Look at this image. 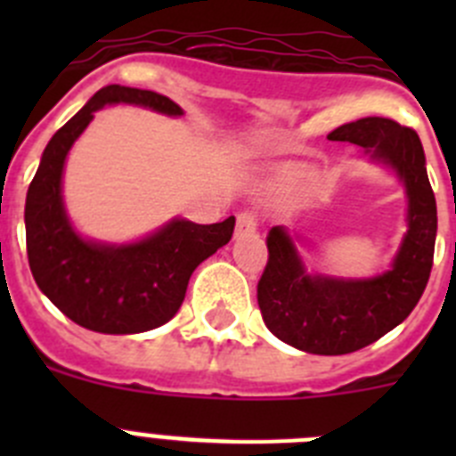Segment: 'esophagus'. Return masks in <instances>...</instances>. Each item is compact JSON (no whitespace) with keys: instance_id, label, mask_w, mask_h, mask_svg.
Listing matches in <instances>:
<instances>
[{"instance_id":"obj_1","label":"esophagus","mask_w":456,"mask_h":456,"mask_svg":"<svg viewBox=\"0 0 456 456\" xmlns=\"http://www.w3.org/2000/svg\"><path fill=\"white\" fill-rule=\"evenodd\" d=\"M256 228H257V219L251 209H244V212L237 215V231H235L237 237L251 235V232H256Z\"/></svg>"}]
</instances>
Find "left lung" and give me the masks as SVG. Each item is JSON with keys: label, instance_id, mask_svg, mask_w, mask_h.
Segmentation results:
<instances>
[{"label": "left lung", "instance_id": "left-lung-1", "mask_svg": "<svg viewBox=\"0 0 456 456\" xmlns=\"http://www.w3.org/2000/svg\"><path fill=\"white\" fill-rule=\"evenodd\" d=\"M365 148L400 173L409 196V232L393 269L370 281L308 276L283 228L267 232V265L257 281V305L269 331L292 347L340 356L368 347L416 308L427 288L436 244V199L425 151L413 127L390 118L345 123L329 134Z\"/></svg>", "mask_w": 456, "mask_h": 456}]
</instances>
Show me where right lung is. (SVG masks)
Listing matches in <instances>:
<instances>
[{
    "label": "right lung",
    "instance_id": "1",
    "mask_svg": "<svg viewBox=\"0 0 456 456\" xmlns=\"http://www.w3.org/2000/svg\"><path fill=\"white\" fill-rule=\"evenodd\" d=\"M109 102L183 114L178 104L155 91L118 84L100 88L47 143L27 191L24 225L27 257L40 292L88 331L127 336L167 324L178 313L193 269L231 241L235 216L209 225L175 219L130 247L84 241L63 212V162L93 114Z\"/></svg>",
    "mask_w": 456,
    "mask_h": 456
}]
</instances>
